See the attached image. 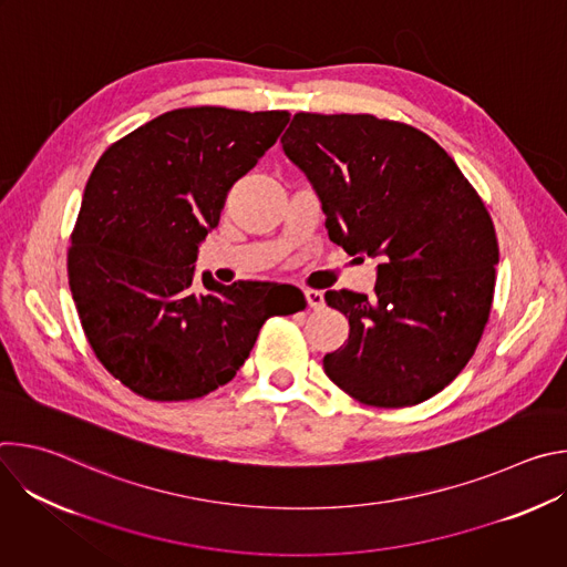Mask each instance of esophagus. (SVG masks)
Wrapping results in <instances>:
<instances>
[{
  "label": "esophagus",
  "instance_id": "obj_1",
  "mask_svg": "<svg viewBox=\"0 0 567 567\" xmlns=\"http://www.w3.org/2000/svg\"><path fill=\"white\" fill-rule=\"evenodd\" d=\"M305 300H307V305H309L311 309H320L322 305H326V298H322V293L316 291V289H307V291H305Z\"/></svg>",
  "mask_w": 567,
  "mask_h": 567
}]
</instances>
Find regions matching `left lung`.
<instances>
[{
  "mask_svg": "<svg viewBox=\"0 0 567 567\" xmlns=\"http://www.w3.org/2000/svg\"><path fill=\"white\" fill-rule=\"evenodd\" d=\"M280 143L318 193L334 245L381 258L372 296L326 293L350 322L326 374L379 409L431 399L468 363L492 311L498 239L480 195L406 123L300 112Z\"/></svg>",
  "mask_w": 567,
  "mask_h": 567,
  "instance_id": "left-lung-1",
  "label": "left lung"
}]
</instances>
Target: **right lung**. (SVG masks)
Wrapping results in <instances>:
<instances>
[{
	"label": "right lung",
	"instance_id": "right-lung-1",
	"mask_svg": "<svg viewBox=\"0 0 567 567\" xmlns=\"http://www.w3.org/2000/svg\"><path fill=\"white\" fill-rule=\"evenodd\" d=\"M289 123V112L173 110L105 150L71 233L66 271L99 361L154 401L197 399L249 359L265 320L305 309L291 285H219L195 260L226 195Z\"/></svg>",
	"mask_w": 567,
	"mask_h": 567
}]
</instances>
